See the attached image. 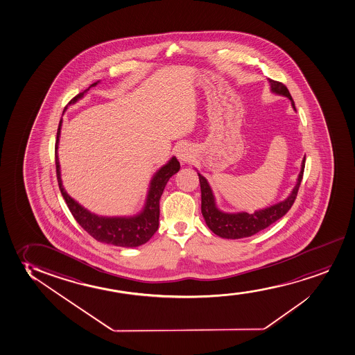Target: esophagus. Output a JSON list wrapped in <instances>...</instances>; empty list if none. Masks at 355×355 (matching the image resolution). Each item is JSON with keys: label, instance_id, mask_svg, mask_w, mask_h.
Segmentation results:
<instances>
[{"label": "esophagus", "instance_id": "esophagus-1", "mask_svg": "<svg viewBox=\"0 0 355 355\" xmlns=\"http://www.w3.org/2000/svg\"><path fill=\"white\" fill-rule=\"evenodd\" d=\"M177 157L180 159V162H189L191 155H190V153L188 152L187 148L180 147V149L177 150Z\"/></svg>", "mask_w": 355, "mask_h": 355}]
</instances>
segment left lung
I'll return each mask as SVG.
<instances>
[{
    "mask_svg": "<svg viewBox=\"0 0 355 355\" xmlns=\"http://www.w3.org/2000/svg\"><path fill=\"white\" fill-rule=\"evenodd\" d=\"M268 82L271 85L272 92L291 98L293 108L296 111L294 100H293L291 92H289L286 85L281 83V82L273 80V79L268 78ZM304 162H306V157L302 160V167H301V172H300L297 184L295 185L291 196L284 201L277 203L275 206L265 208L261 211H257V212L252 213V214L245 212L236 213V214L220 212L216 207L212 190L209 188L207 180L198 173L200 187H201V212H202L203 218H205L208 227L216 235L220 236L223 239L239 240V239H244V237L255 235V234H258L259 231L266 229L275 221L281 219L282 216H286L291 206L294 205L295 200H296L300 184H301V180L304 177Z\"/></svg>",
    "mask_w": 355,
    "mask_h": 355,
    "instance_id": "1",
    "label": "left lung"
}]
</instances>
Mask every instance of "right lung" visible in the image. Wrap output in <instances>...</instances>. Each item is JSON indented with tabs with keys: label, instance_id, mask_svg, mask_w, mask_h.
I'll return each mask as SVG.
<instances>
[{
	"label": "right lung",
	"instance_id": "1",
	"mask_svg": "<svg viewBox=\"0 0 355 355\" xmlns=\"http://www.w3.org/2000/svg\"><path fill=\"white\" fill-rule=\"evenodd\" d=\"M94 83L90 85L89 89L96 85ZM84 92H79L78 95L69 102V105L74 103L83 97ZM61 120L56 132L55 143V165H56V178L59 183L62 198L67 203L69 212L72 213L74 219L77 220L79 225L83 227L84 230L88 232L89 235L94 237L98 242L103 243L113 244L116 247H139L141 244H144L152 239V236L157 232V226H159V216H160V198H162V191L165 189L167 182L172 175L180 171V162L172 157L168 164H166L164 167L157 171V175L150 183L149 193H148L147 202L143 212L137 216L132 218H103V216H97L95 214L88 212L84 209L80 205L76 202L74 200L69 198L67 193L62 188L60 178V165H59V159H58V143H59V136H60Z\"/></svg>",
	"mask_w": 355,
	"mask_h": 355
}]
</instances>
